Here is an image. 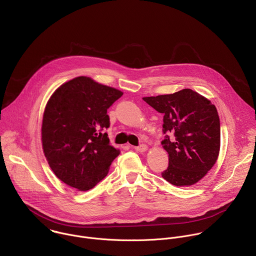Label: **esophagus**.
<instances>
[{"mask_svg": "<svg viewBox=\"0 0 256 256\" xmlns=\"http://www.w3.org/2000/svg\"><path fill=\"white\" fill-rule=\"evenodd\" d=\"M134 149H135L136 151H138V152H144V151L147 150V145H146V144H140L139 146L134 147Z\"/></svg>", "mask_w": 256, "mask_h": 256, "instance_id": "34e87169", "label": "esophagus"}]
</instances>
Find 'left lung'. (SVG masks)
Instances as JSON below:
<instances>
[{"label":"left lung","mask_w":256,"mask_h":256,"mask_svg":"<svg viewBox=\"0 0 256 256\" xmlns=\"http://www.w3.org/2000/svg\"><path fill=\"white\" fill-rule=\"evenodd\" d=\"M146 103L164 114L162 141L168 153L162 178L176 186L200 180L214 166L220 151V119L215 105L190 88L145 96Z\"/></svg>","instance_id":"1"}]
</instances>
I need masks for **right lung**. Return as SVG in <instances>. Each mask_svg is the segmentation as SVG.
Here are the masks:
<instances>
[{
    "label": "right lung",
    "mask_w": 256,
    "mask_h": 256,
    "mask_svg": "<svg viewBox=\"0 0 256 256\" xmlns=\"http://www.w3.org/2000/svg\"><path fill=\"white\" fill-rule=\"evenodd\" d=\"M123 92L90 78L62 84L48 100L42 120V147L54 174L68 186L88 190L109 172L120 150L110 145L107 110Z\"/></svg>",
    "instance_id": "right-lung-1"
}]
</instances>
